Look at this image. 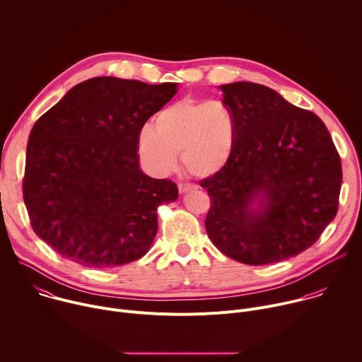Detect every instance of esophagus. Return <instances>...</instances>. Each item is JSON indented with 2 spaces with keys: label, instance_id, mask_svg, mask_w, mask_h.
<instances>
[{
  "label": "esophagus",
  "instance_id": "obj_1",
  "mask_svg": "<svg viewBox=\"0 0 362 362\" xmlns=\"http://www.w3.org/2000/svg\"><path fill=\"white\" fill-rule=\"evenodd\" d=\"M194 186L193 185H189V183H179V192L183 194V193H187L190 190H193Z\"/></svg>",
  "mask_w": 362,
  "mask_h": 362
}]
</instances>
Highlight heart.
<instances>
[{"mask_svg":"<svg viewBox=\"0 0 362 362\" xmlns=\"http://www.w3.org/2000/svg\"><path fill=\"white\" fill-rule=\"evenodd\" d=\"M236 144V122L222 101L179 100L144 126L137 148L144 166L165 176L177 166L180 153L185 169L196 177H212L229 163Z\"/></svg>","mask_w":362,"mask_h":362,"instance_id":"b5f03b06","label":"heart"}]
</instances>
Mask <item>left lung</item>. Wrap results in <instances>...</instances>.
I'll return each instance as SVG.
<instances>
[{
	"mask_svg": "<svg viewBox=\"0 0 362 362\" xmlns=\"http://www.w3.org/2000/svg\"><path fill=\"white\" fill-rule=\"evenodd\" d=\"M219 88L236 122V144L226 168L200 182L212 202L206 232L238 262L285 261L334 221L339 154L324 122L275 90L249 81Z\"/></svg>",
	"mask_w": 362,
	"mask_h": 362,
	"instance_id": "left-lung-1",
	"label": "left lung"
}]
</instances>
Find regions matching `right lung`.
Masks as SVG:
<instances>
[{
  "label": "right lung",
  "instance_id": "add662e5",
  "mask_svg": "<svg viewBox=\"0 0 362 362\" xmlns=\"http://www.w3.org/2000/svg\"><path fill=\"white\" fill-rule=\"evenodd\" d=\"M176 93L177 83L94 77L35 122L23 196L40 239L88 268L122 267L147 253L158 208L179 190L141 172L137 139Z\"/></svg>",
  "mask_w": 362,
  "mask_h": 362
}]
</instances>
